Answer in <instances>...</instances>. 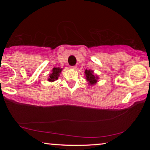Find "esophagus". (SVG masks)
Returning a JSON list of instances; mask_svg holds the SVG:
<instances>
[{
  "label": "esophagus",
  "instance_id": "34e87169",
  "mask_svg": "<svg viewBox=\"0 0 150 150\" xmlns=\"http://www.w3.org/2000/svg\"><path fill=\"white\" fill-rule=\"evenodd\" d=\"M69 68L71 69H75L76 68V66H71L70 67H69Z\"/></svg>",
  "mask_w": 150,
  "mask_h": 150
}]
</instances>
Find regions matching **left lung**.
Listing matches in <instances>:
<instances>
[{
  "label": "left lung",
  "mask_w": 150,
  "mask_h": 150,
  "mask_svg": "<svg viewBox=\"0 0 150 150\" xmlns=\"http://www.w3.org/2000/svg\"><path fill=\"white\" fill-rule=\"evenodd\" d=\"M86 80H87L89 85H93L97 83L98 77V76L93 74V71L91 69H86L85 71Z\"/></svg>",
  "instance_id": "obj_1"
}]
</instances>
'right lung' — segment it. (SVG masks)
Masks as SVG:
<instances>
[{"instance_id": "add662e5", "label": "right lung", "mask_w": 150, "mask_h": 150, "mask_svg": "<svg viewBox=\"0 0 150 150\" xmlns=\"http://www.w3.org/2000/svg\"><path fill=\"white\" fill-rule=\"evenodd\" d=\"M61 71H62V68H60V67H54L52 70V73L49 75L48 81L50 82H54L57 81L58 79L59 75H60Z\"/></svg>"}]
</instances>
